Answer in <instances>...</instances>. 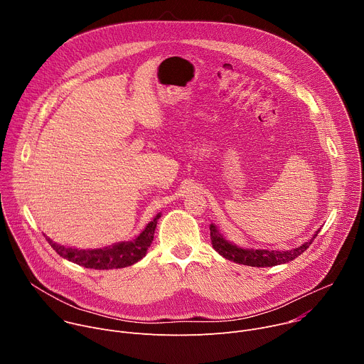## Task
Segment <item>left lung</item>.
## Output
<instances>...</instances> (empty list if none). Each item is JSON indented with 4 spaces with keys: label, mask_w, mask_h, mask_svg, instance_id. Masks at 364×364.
I'll return each instance as SVG.
<instances>
[{
    "label": "left lung",
    "mask_w": 364,
    "mask_h": 364,
    "mask_svg": "<svg viewBox=\"0 0 364 364\" xmlns=\"http://www.w3.org/2000/svg\"><path fill=\"white\" fill-rule=\"evenodd\" d=\"M317 233L309 242H305L302 246H298L296 249H292V250H282V252H279V250H256V249H242V247H237V246L229 243L218 232L216 226L210 225V239H212V245L216 249V252H219L223 257H226L228 261H233L236 264L255 267V268L275 267V265H281V264L294 261L296 256H299L302 252L306 250V247H309V245L313 243V240L316 239Z\"/></svg>",
    "instance_id": "left-lung-1"
}]
</instances>
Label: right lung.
Here are the masks:
<instances>
[{
    "label": "right lung",
    "instance_id": "right-lung-1",
    "mask_svg": "<svg viewBox=\"0 0 364 364\" xmlns=\"http://www.w3.org/2000/svg\"><path fill=\"white\" fill-rule=\"evenodd\" d=\"M159 219H160V215L155 216V219L149 222L148 226L144 229V232L132 242L119 243V245L103 247V249L77 250V249L60 246L53 240H50L48 237H46V240L62 257L80 267H85L89 269H118V268L129 267L145 256L154 239V232H155V228H157Z\"/></svg>",
    "mask_w": 364,
    "mask_h": 364
}]
</instances>
